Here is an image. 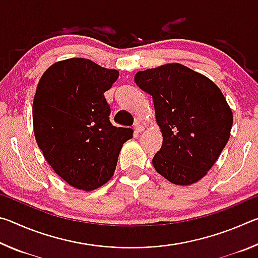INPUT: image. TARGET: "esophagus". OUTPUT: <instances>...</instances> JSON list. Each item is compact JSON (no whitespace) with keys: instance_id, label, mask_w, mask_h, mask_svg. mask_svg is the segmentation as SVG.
<instances>
[{"instance_id":"obj_1","label":"esophagus","mask_w":258,"mask_h":258,"mask_svg":"<svg viewBox=\"0 0 258 258\" xmlns=\"http://www.w3.org/2000/svg\"><path fill=\"white\" fill-rule=\"evenodd\" d=\"M143 131H145V126H143V125L139 124V123L134 125V132L135 133H141V132H143Z\"/></svg>"}]
</instances>
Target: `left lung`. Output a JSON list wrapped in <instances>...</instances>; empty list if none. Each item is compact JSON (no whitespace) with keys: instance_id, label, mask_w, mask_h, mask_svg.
Masks as SVG:
<instances>
[{"instance_id":"8db88e82","label":"left lung","mask_w":258,"mask_h":258,"mask_svg":"<svg viewBox=\"0 0 258 258\" xmlns=\"http://www.w3.org/2000/svg\"><path fill=\"white\" fill-rule=\"evenodd\" d=\"M134 80L152 97L163 132V146L152 158L156 171L177 185L199 181L220 157L232 127V111L221 90L180 63L139 72Z\"/></svg>"}]
</instances>
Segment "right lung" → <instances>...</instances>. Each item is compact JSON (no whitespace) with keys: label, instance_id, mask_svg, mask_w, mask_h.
<instances>
[{"label":"right lung","instance_id":"obj_1","mask_svg":"<svg viewBox=\"0 0 258 258\" xmlns=\"http://www.w3.org/2000/svg\"><path fill=\"white\" fill-rule=\"evenodd\" d=\"M115 69L74 58L43 74L33 102L35 139L53 171L68 184L91 191L110 180L131 128L111 124L104 92Z\"/></svg>","mask_w":258,"mask_h":258}]
</instances>
